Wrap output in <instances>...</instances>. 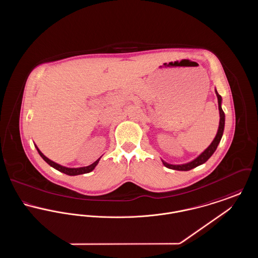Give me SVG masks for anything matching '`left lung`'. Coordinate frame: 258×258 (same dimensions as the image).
<instances>
[{"instance_id": "obj_1", "label": "left lung", "mask_w": 258, "mask_h": 258, "mask_svg": "<svg viewBox=\"0 0 258 258\" xmlns=\"http://www.w3.org/2000/svg\"><path fill=\"white\" fill-rule=\"evenodd\" d=\"M216 95H217V98H218V102H219V111H220V124H219V130H218V133L215 136L214 140L212 141V143L209 145L207 149H205L197 159H195L187 163H184V164H170V163H167L165 162L164 160H161L163 165L169 169H173V170H179V171H188L197 166H199L203 163H205L207 160L212 157V155L215 153V151L217 150L218 145L220 144L221 142V137L223 135V131H224V123H225V115H224V112L221 108V96L219 95L218 91L216 90Z\"/></svg>"}]
</instances>
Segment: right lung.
Instances as JSON below:
<instances>
[{"mask_svg": "<svg viewBox=\"0 0 258 258\" xmlns=\"http://www.w3.org/2000/svg\"><path fill=\"white\" fill-rule=\"evenodd\" d=\"M35 147L37 148V152L39 154V156L45 160L50 166H52L53 168L57 169L58 171L61 172V173H64L67 175H70V176H76V175H81V174H85V173H89V172L93 171L95 169V167L98 165V161L100 160V158L98 160H96L94 163L88 165V166H83V167H76V168H71V167H66V166H62L59 163H56L54 162L53 160H49L48 158H46L41 152L40 150L37 148V145L35 144Z\"/></svg>", "mask_w": 258, "mask_h": 258, "instance_id": "1", "label": "right lung"}]
</instances>
